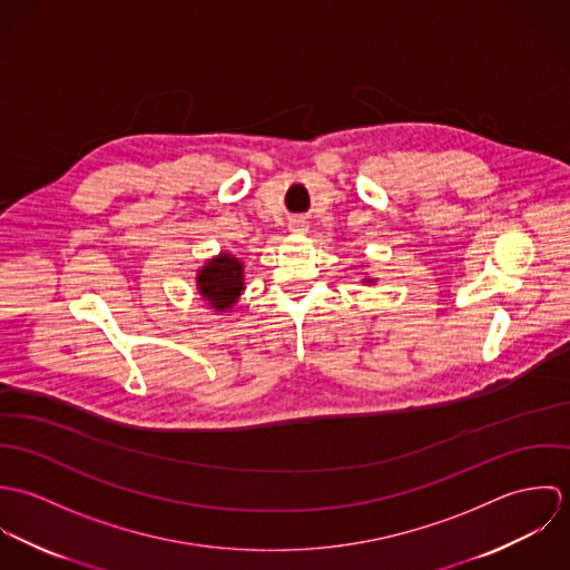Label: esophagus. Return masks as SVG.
<instances>
[{"instance_id": "esophagus-1", "label": "esophagus", "mask_w": 570, "mask_h": 570, "mask_svg": "<svg viewBox=\"0 0 570 570\" xmlns=\"http://www.w3.org/2000/svg\"><path fill=\"white\" fill-rule=\"evenodd\" d=\"M307 230H309V226H307V222H305V219L296 217V219H292V222H289V233H294V235H305Z\"/></svg>"}]
</instances>
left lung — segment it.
Instances as JSON below:
<instances>
[{
    "label": "left lung",
    "instance_id": "1",
    "mask_svg": "<svg viewBox=\"0 0 570 570\" xmlns=\"http://www.w3.org/2000/svg\"><path fill=\"white\" fill-rule=\"evenodd\" d=\"M362 283H364V285H373V283H377V278H371V276H364V278H362Z\"/></svg>",
    "mask_w": 570,
    "mask_h": 570
}]
</instances>
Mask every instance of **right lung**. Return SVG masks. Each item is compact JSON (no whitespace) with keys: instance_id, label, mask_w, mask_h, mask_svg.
Listing matches in <instances>:
<instances>
[{"instance_id":"obj_1","label":"right lung","mask_w":570,"mask_h":570,"mask_svg":"<svg viewBox=\"0 0 570 570\" xmlns=\"http://www.w3.org/2000/svg\"><path fill=\"white\" fill-rule=\"evenodd\" d=\"M195 283L199 298L213 312L230 314L245 292V263L230 252H219L197 269Z\"/></svg>"}]
</instances>
